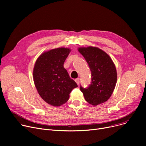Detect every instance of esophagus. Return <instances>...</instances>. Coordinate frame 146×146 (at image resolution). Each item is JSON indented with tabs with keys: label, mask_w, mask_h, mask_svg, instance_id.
<instances>
[{
	"label": "esophagus",
	"mask_w": 146,
	"mask_h": 146,
	"mask_svg": "<svg viewBox=\"0 0 146 146\" xmlns=\"http://www.w3.org/2000/svg\"><path fill=\"white\" fill-rule=\"evenodd\" d=\"M75 82H76V83L78 84V85H79V83H80V79L79 78H77L75 79Z\"/></svg>",
	"instance_id": "1"
}]
</instances>
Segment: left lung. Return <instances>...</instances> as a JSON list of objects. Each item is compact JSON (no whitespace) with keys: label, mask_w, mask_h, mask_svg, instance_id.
Here are the masks:
<instances>
[{"label":"left lung","mask_w":146,"mask_h":146,"mask_svg":"<svg viewBox=\"0 0 146 146\" xmlns=\"http://www.w3.org/2000/svg\"><path fill=\"white\" fill-rule=\"evenodd\" d=\"M78 51L87 61L92 76L88 88L80 86L84 98L94 106L105 102L112 95L117 83L115 66L108 54L98 47H79Z\"/></svg>","instance_id":"left-lung-1"}]
</instances>
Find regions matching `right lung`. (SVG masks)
Masks as SVG:
<instances>
[{
    "label": "right lung",
    "mask_w": 146,
    "mask_h": 146,
    "mask_svg": "<svg viewBox=\"0 0 146 146\" xmlns=\"http://www.w3.org/2000/svg\"><path fill=\"white\" fill-rule=\"evenodd\" d=\"M70 51L64 47L45 51L34 65L33 79L38 93L45 102L54 106L64 104L72 90L78 87L63 66Z\"/></svg>",
    "instance_id": "1"
}]
</instances>
